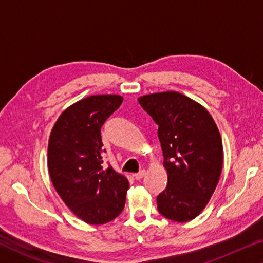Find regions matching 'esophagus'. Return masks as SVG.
I'll return each mask as SVG.
<instances>
[{
	"label": "esophagus",
	"instance_id": "obj_1",
	"mask_svg": "<svg viewBox=\"0 0 263 263\" xmlns=\"http://www.w3.org/2000/svg\"><path fill=\"white\" fill-rule=\"evenodd\" d=\"M145 170H140L139 173H136V174H133V177H135L136 180H142L144 176H145Z\"/></svg>",
	"mask_w": 263,
	"mask_h": 263
}]
</instances>
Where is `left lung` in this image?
Returning <instances> with one entry per match:
<instances>
[{
  "label": "left lung",
  "instance_id": "8db88e82",
  "mask_svg": "<svg viewBox=\"0 0 263 263\" xmlns=\"http://www.w3.org/2000/svg\"><path fill=\"white\" fill-rule=\"evenodd\" d=\"M139 105L158 126L165 190L157 209L174 221H188L204 210L216 190L223 165V144L210 113L177 91L142 96Z\"/></svg>",
  "mask_w": 263,
  "mask_h": 263
}]
</instances>
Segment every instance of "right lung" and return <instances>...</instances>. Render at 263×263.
<instances>
[{
	"instance_id": "1",
	"label": "right lung",
	"mask_w": 263,
	"mask_h": 263,
	"mask_svg": "<svg viewBox=\"0 0 263 263\" xmlns=\"http://www.w3.org/2000/svg\"><path fill=\"white\" fill-rule=\"evenodd\" d=\"M119 95H93L61 114L49 140L47 167L66 206L89 224H105L123 212L128 181L103 167L101 127L119 108Z\"/></svg>"
}]
</instances>
